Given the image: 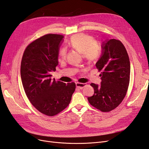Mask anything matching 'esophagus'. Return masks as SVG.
I'll use <instances>...</instances> for the list:
<instances>
[{
	"label": "esophagus",
	"mask_w": 149,
	"mask_h": 149,
	"mask_svg": "<svg viewBox=\"0 0 149 149\" xmlns=\"http://www.w3.org/2000/svg\"><path fill=\"white\" fill-rule=\"evenodd\" d=\"M86 86V84H81V83H76V86L79 89H83Z\"/></svg>",
	"instance_id": "obj_1"
}]
</instances>
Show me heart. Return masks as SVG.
<instances>
[{"mask_svg":"<svg viewBox=\"0 0 149 149\" xmlns=\"http://www.w3.org/2000/svg\"><path fill=\"white\" fill-rule=\"evenodd\" d=\"M69 45L70 47L76 49L89 61H95L101 54V47L94 40L93 37L88 34L80 33L71 37ZM66 55V49L63 48L60 49L59 56L64 59Z\"/></svg>","mask_w":149,"mask_h":149,"instance_id":"heart-1","label":"heart"}]
</instances>
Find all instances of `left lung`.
<instances>
[{
    "label": "left lung",
    "instance_id": "8db88e82",
    "mask_svg": "<svg viewBox=\"0 0 149 149\" xmlns=\"http://www.w3.org/2000/svg\"><path fill=\"white\" fill-rule=\"evenodd\" d=\"M101 55L96 67L101 72V85L91 84L94 95L88 97L91 105L102 112L116 108L124 99L130 83V63L123 43L116 39L102 43Z\"/></svg>",
    "mask_w": 149,
    "mask_h": 149
}]
</instances>
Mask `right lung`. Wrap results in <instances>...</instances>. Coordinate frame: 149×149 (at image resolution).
Returning a JSON list of instances; mask_svg holds the SVG:
<instances>
[{"label": "right lung", "instance_id": "add662e5", "mask_svg": "<svg viewBox=\"0 0 149 149\" xmlns=\"http://www.w3.org/2000/svg\"><path fill=\"white\" fill-rule=\"evenodd\" d=\"M63 36L49 34L32 42L24 52L21 77L27 97L41 113L54 116L67 107L75 90V83L65 84L51 79L58 65Z\"/></svg>", "mask_w": 149, "mask_h": 149}]
</instances>
